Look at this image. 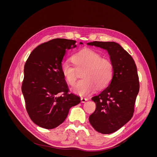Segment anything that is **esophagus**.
<instances>
[{"label":"esophagus","mask_w":157,"mask_h":157,"mask_svg":"<svg viewBox=\"0 0 157 157\" xmlns=\"http://www.w3.org/2000/svg\"><path fill=\"white\" fill-rule=\"evenodd\" d=\"M81 99L82 103H85L86 101L88 100V99L86 98H81V99Z\"/></svg>","instance_id":"1"}]
</instances>
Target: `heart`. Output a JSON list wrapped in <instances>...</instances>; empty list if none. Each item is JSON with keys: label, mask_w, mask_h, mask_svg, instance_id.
I'll return each instance as SVG.
<instances>
[{"label": "heart", "mask_w": 157, "mask_h": 157, "mask_svg": "<svg viewBox=\"0 0 157 157\" xmlns=\"http://www.w3.org/2000/svg\"><path fill=\"white\" fill-rule=\"evenodd\" d=\"M75 67L67 62L61 64V72L70 85L75 84L78 77V71L85 69L82 78L76 84L73 90L80 96H86L98 88H103L110 82L113 75L111 61L101 58V56L91 49L79 51L72 57Z\"/></svg>", "instance_id": "heart-1"}]
</instances>
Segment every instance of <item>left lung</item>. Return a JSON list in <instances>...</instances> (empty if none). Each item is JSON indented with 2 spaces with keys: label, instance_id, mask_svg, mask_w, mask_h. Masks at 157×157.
<instances>
[{
  "label": "left lung",
  "instance_id": "obj_1",
  "mask_svg": "<svg viewBox=\"0 0 157 157\" xmlns=\"http://www.w3.org/2000/svg\"><path fill=\"white\" fill-rule=\"evenodd\" d=\"M87 44L107 51L113 66L108 86L92 98L96 108L89 117L90 124L97 132L112 134L126 124L134 114L140 90L137 67L132 56L115 42L94 41Z\"/></svg>",
  "mask_w": 157,
  "mask_h": 157
}]
</instances>
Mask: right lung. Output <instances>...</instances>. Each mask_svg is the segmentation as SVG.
Returning a JSON list of instances; mask_svg holds the SVG:
<instances>
[{"label":"right lung","instance_id":"1","mask_svg":"<svg viewBox=\"0 0 157 157\" xmlns=\"http://www.w3.org/2000/svg\"><path fill=\"white\" fill-rule=\"evenodd\" d=\"M75 43L65 39L44 42L33 50L25 64L21 91L28 115L40 127H58L67 118L70 108L80 102L79 96L69 93L61 72L66 51L75 48Z\"/></svg>","mask_w":157,"mask_h":157}]
</instances>
